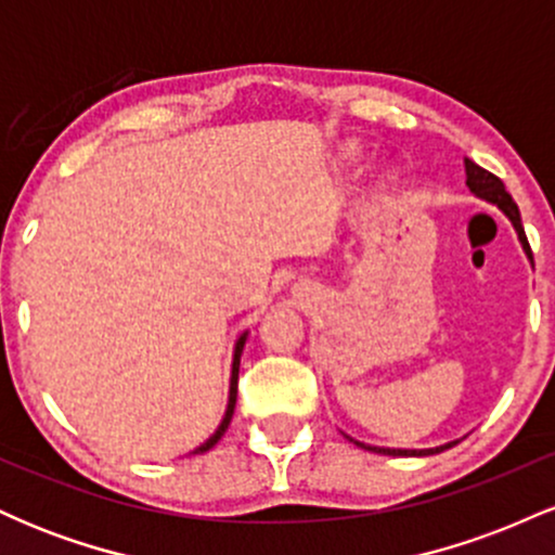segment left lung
<instances>
[{
    "mask_svg": "<svg viewBox=\"0 0 555 555\" xmlns=\"http://www.w3.org/2000/svg\"><path fill=\"white\" fill-rule=\"evenodd\" d=\"M464 171H467V188L473 190L477 197H482V201L493 203V206H499L503 214H506V219L512 221L514 229H517V237L521 242V250L527 253V258H530L532 263V250H530V242H527V234H525V227H521V216H519V208L517 203L512 201V195L506 193V188H503V182L499 180L495 175H490L488 169L477 167L475 162H469V158H464ZM534 266V263H532ZM352 441V438H349ZM360 449H367L373 451V454H388V456H430V454H441L443 449H451V446H456L460 441H451V443H443V446H436V449H384V446H371V443H360Z\"/></svg>",
    "mask_w": 555,
    "mask_h": 555,
    "instance_id": "1",
    "label": "left lung"
}]
</instances>
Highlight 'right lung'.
<instances>
[{
    "label": "right lung",
    "instance_id": "add662e5",
    "mask_svg": "<svg viewBox=\"0 0 555 555\" xmlns=\"http://www.w3.org/2000/svg\"><path fill=\"white\" fill-rule=\"evenodd\" d=\"M245 341H247V331H245V334L240 336L237 344H234L232 378H229V401H227V412H224V420H221V425H219V428H216L214 436L208 438L206 443H201V446H197V449L193 451V454H203V451L214 449V446L221 441V436H224V433H227L229 423H232V415H234V404H237V375H240V354H242V349H245Z\"/></svg>",
    "mask_w": 555,
    "mask_h": 555
}]
</instances>
